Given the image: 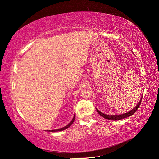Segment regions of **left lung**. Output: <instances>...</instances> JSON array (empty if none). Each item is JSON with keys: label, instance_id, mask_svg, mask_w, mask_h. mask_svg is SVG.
<instances>
[{"label": "left lung", "instance_id": "left-lung-1", "mask_svg": "<svg viewBox=\"0 0 159 159\" xmlns=\"http://www.w3.org/2000/svg\"><path fill=\"white\" fill-rule=\"evenodd\" d=\"M142 98H143V96L141 97V99L140 100V101L139 102V103L137 104V105L133 109L131 110L129 112H127L125 113V114H122V115H106V114H104V113L101 112V111H99L97 108V111L98 112V114L101 115V116H102L103 118H105V119H108V120H121V119H125V118L128 117V116H130L131 115H133L134 113L137 111V110L139 108L140 103H141V101H142Z\"/></svg>", "mask_w": 159, "mask_h": 159}]
</instances>
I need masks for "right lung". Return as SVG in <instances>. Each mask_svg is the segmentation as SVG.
Instances as JSON below:
<instances>
[{"mask_svg": "<svg viewBox=\"0 0 159 159\" xmlns=\"http://www.w3.org/2000/svg\"><path fill=\"white\" fill-rule=\"evenodd\" d=\"M75 115H74V117H73V119H72V120L69 122V124H68L66 126H65V127H63V128H61V129H57V130H48V131H50V132H57V131H62V130H65V129H66L67 128H69V127H70V126H71V125L73 123V122L75 121Z\"/></svg>", "mask_w": 159, "mask_h": 159, "instance_id": "right-lung-1", "label": "right lung"}]
</instances>
